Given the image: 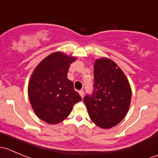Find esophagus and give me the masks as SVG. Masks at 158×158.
I'll return each mask as SVG.
<instances>
[{
    "label": "esophagus",
    "instance_id": "1",
    "mask_svg": "<svg viewBox=\"0 0 158 158\" xmlns=\"http://www.w3.org/2000/svg\"><path fill=\"white\" fill-rule=\"evenodd\" d=\"M79 95H81V97H82V98H83V96H84V91L83 90H80L79 92Z\"/></svg>",
    "mask_w": 158,
    "mask_h": 158
}]
</instances>
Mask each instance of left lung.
Listing matches in <instances>:
<instances>
[{"label":"left lung","instance_id":"8db88e82","mask_svg":"<svg viewBox=\"0 0 158 158\" xmlns=\"http://www.w3.org/2000/svg\"><path fill=\"white\" fill-rule=\"evenodd\" d=\"M131 98L129 82L117 64L106 58L96 60L93 91L84 97L91 120L102 128L115 126L126 115Z\"/></svg>","mask_w":158,"mask_h":158}]
</instances>
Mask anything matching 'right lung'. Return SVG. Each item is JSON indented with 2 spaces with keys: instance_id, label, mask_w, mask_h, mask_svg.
<instances>
[{
  "instance_id": "1",
  "label": "right lung",
  "mask_w": 158,
  "mask_h": 158,
  "mask_svg": "<svg viewBox=\"0 0 158 158\" xmlns=\"http://www.w3.org/2000/svg\"><path fill=\"white\" fill-rule=\"evenodd\" d=\"M76 60L63 52L50 54L32 74L28 95L35 114L49 124H58L69 116L82 97L68 79L69 64Z\"/></svg>"
}]
</instances>
